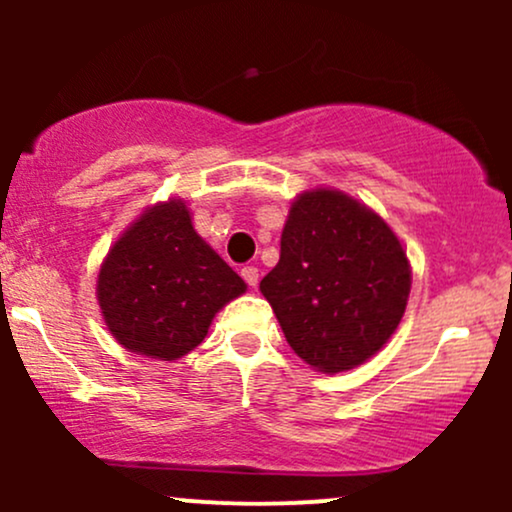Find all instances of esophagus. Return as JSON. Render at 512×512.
Here are the masks:
<instances>
[{
    "mask_svg": "<svg viewBox=\"0 0 512 512\" xmlns=\"http://www.w3.org/2000/svg\"><path fill=\"white\" fill-rule=\"evenodd\" d=\"M240 276H243L245 284H248V286H257V279H260V272H257V267H252V264H248V267L240 269Z\"/></svg>",
    "mask_w": 512,
    "mask_h": 512,
    "instance_id": "esophagus-1",
    "label": "esophagus"
}]
</instances>
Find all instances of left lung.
Segmentation results:
<instances>
[{"label":"left lung","instance_id":"1","mask_svg":"<svg viewBox=\"0 0 512 512\" xmlns=\"http://www.w3.org/2000/svg\"><path fill=\"white\" fill-rule=\"evenodd\" d=\"M411 269L390 226L334 190L291 204L279 264L260 281L286 342L322 373L356 368L392 337Z\"/></svg>","mask_w":512,"mask_h":512}]
</instances>
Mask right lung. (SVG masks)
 Listing matches in <instances>:
<instances>
[{
    "label": "right lung",
    "instance_id": "right-lung-1",
    "mask_svg": "<svg viewBox=\"0 0 512 512\" xmlns=\"http://www.w3.org/2000/svg\"><path fill=\"white\" fill-rule=\"evenodd\" d=\"M245 281L197 236L185 202L158 204L127 228L98 274L105 325L134 354H190Z\"/></svg>",
    "mask_w": 512,
    "mask_h": 512
}]
</instances>
